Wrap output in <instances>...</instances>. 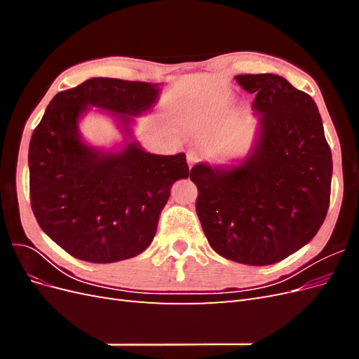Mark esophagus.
Masks as SVG:
<instances>
[{"mask_svg": "<svg viewBox=\"0 0 359 359\" xmlns=\"http://www.w3.org/2000/svg\"><path fill=\"white\" fill-rule=\"evenodd\" d=\"M198 161H199V156L194 153V151H190V153L187 154V165H189V168L191 169L194 165H196Z\"/></svg>", "mask_w": 359, "mask_h": 359, "instance_id": "1", "label": "esophagus"}]
</instances>
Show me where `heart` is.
Masks as SVG:
<instances>
[{
  "instance_id": "obj_1",
  "label": "heart",
  "mask_w": 359,
  "mask_h": 359,
  "mask_svg": "<svg viewBox=\"0 0 359 359\" xmlns=\"http://www.w3.org/2000/svg\"><path fill=\"white\" fill-rule=\"evenodd\" d=\"M232 100H233V97H232L231 94L220 93V94L215 95L214 104H215V107H217V111H224V109H227V107H229V104L232 103Z\"/></svg>"
}]
</instances>
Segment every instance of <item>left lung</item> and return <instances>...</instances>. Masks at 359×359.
Listing matches in <instances>:
<instances>
[{
	"label": "left lung",
	"instance_id": "left-lung-1",
	"mask_svg": "<svg viewBox=\"0 0 359 359\" xmlns=\"http://www.w3.org/2000/svg\"><path fill=\"white\" fill-rule=\"evenodd\" d=\"M257 126L252 147L224 165L201 161L190 180L214 252L238 264L280 262L309 244L327 217L332 156L316 103L273 73L240 74Z\"/></svg>",
	"mask_w": 359,
	"mask_h": 359
}]
</instances>
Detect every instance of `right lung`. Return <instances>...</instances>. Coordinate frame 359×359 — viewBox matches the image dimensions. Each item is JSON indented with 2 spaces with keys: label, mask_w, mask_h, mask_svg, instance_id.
<instances>
[{
  "label": "right lung",
  "mask_w": 359,
  "mask_h": 359,
  "mask_svg": "<svg viewBox=\"0 0 359 359\" xmlns=\"http://www.w3.org/2000/svg\"><path fill=\"white\" fill-rule=\"evenodd\" d=\"M161 85L88 79L53 97L32 133V212L73 257L112 264L142 253L154 240L173 182L189 177L186 154L148 153L135 139V118L153 112ZM93 107L114 119L121 141L111 147L86 142L80 123Z\"/></svg>",
  "instance_id": "add662e5"
}]
</instances>
